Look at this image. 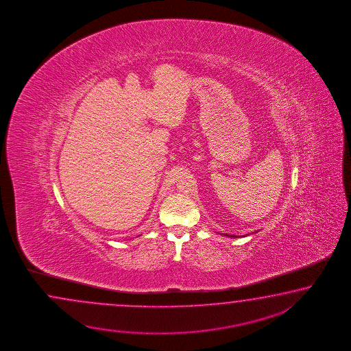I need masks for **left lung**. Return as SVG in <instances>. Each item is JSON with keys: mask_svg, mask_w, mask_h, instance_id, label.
<instances>
[{"mask_svg": "<svg viewBox=\"0 0 351 351\" xmlns=\"http://www.w3.org/2000/svg\"><path fill=\"white\" fill-rule=\"evenodd\" d=\"M226 236H230V237H233V239H236L237 236H234V234H226Z\"/></svg>", "mask_w": 351, "mask_h": 351, "instance_id": "8db88e82", "label": "left lung"}]
</instances>
